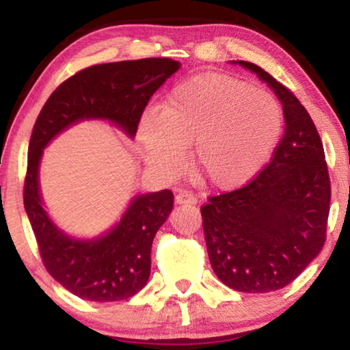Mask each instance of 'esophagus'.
I'll list each match as a JSON object with an SVG mask.
<instances>
[{"label": "esophagus", "instance_id": "34e87169", "mask_svg": "<svg viewBox=\"0 0 350 350\" xmlns=\"http://www.w3.org/2000/svg\"><path fill=\"white\" fill-rule=\"evenodd\" d=\"M197 202L198 198L192 192H189V190H180L178 196H176V203H179V205H197Z\"/></svg>", "mask_w": 350, "mask_h": 350}]
</instances>
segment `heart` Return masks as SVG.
<instances>
[{
  "instance_id": "heart-1",
  "label": "heart",
  "mask_w": 350,
  "mask_h": 350,
  "mask_svg": "<svg viewBox=\"0 0 350 350\" xmlns=\"http://www.w3.org/2000/svg\"><path fill=\"white\" fill-rule=\"evenodd\" d=\"M284 114L278 100L262 88L224 74H202L180 82L150 109L139 127L145 160L166 174L192 163L203 183L236 189L255 178L280 144Z\"/></svg>"
}]
</instances>
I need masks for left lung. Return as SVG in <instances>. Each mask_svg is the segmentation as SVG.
I'll return each mask as SVG.
<instances>
[{"instance_id": "obj_1", "label": "left lung", "mask_w": 350, "mask_h": 350, "mask_svg": "<svg viewBox=\"0 0 350 350\" xmlns=\"http://www.w3.org/2000/svg\"><path fill=\"white\" fill-rule=\"evenodd\" d=\"M273 88L286 131L254 179L208 197L200 208L213 271L239 293H271L293 282L326 241L331 183L310 114L293 92L254 63L239 61Z\"/></svg>"}]
</instances>
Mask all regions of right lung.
I'll return each mask as SVG.
<instances>
[{
    "label": "right lung",
    "instance_id": "right-lung-1",
    "mask_svg": "<svg viewBox=\"0 0 350 350\" xmlns=\"http://www.w3.org/2000/svg\"><path fill=\"white\" fill-rule=\"evenodd\" d=\"M179 68L180 63L171 57L90 66L61 83L35 121L24 206L46 271L77 297L116 302L147 284L153 237L170 216L174 196L165 189L137 197L113 231L96 241H76L61 232L42 206L38 163L43 148L70 124L90 118L109 119L134 137L152 95Z\"/></svg>",
    "mask_w": 350,
    "mask_h": 350
}]
</instances>
